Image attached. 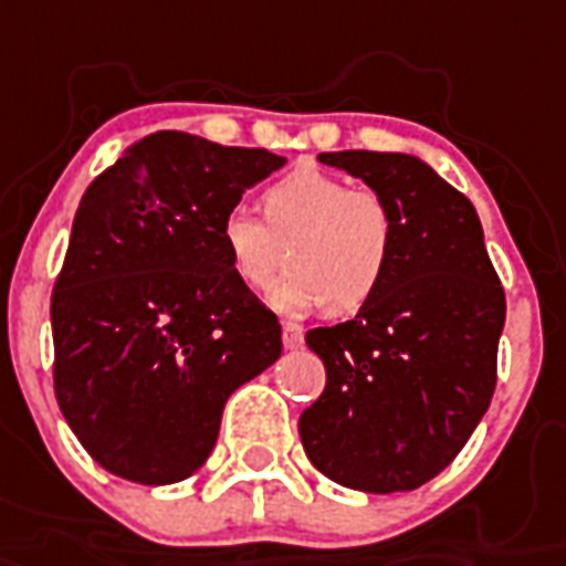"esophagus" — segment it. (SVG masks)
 Masks as SVG:
<instances>
[{
	"instance_id": "obj_1",
	"label": "esophagus",
	"mask_w": 566,
	"mask_h": 566,
	"mask_svg": "<svg viewBox=\"0 0 566 566\" xmlns=\"http://www.w3.org/2000/svg\"><path fill=\"white\" fill-rule=\"evenodd\" d=\"M305 335H302V328L296 323H282V344L284 349H300Z\"/></svg>"
}]
</instances>
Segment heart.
Segmentation results:
<instances>
[{"instance_id":"1","label":"heart","mask_w":566,"mask_h":566,"mask_svg":"<svg viewBox=\"0 0 566 566\" xmlns=\"http://www.w3.org/2000/svg\"><path fill=\"white\" fill-rule=\"evenodd\" d=\"M264 220L234 205L222 213L220 243L231 273L261 287L284 258L291 266L270 287L282 311H308L326 302L332 314H353L385 284L396 255L399 226L385 196L349 188L319 167H296L261 196Z\"/></svg>"}]
</instances>
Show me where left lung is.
<instances>
[{"mask_svg":"<svg viewBox=\"0 0 566 566\" xmlns=\"http://www.w3.org/2000/svg\"><path fill=\"white\" fill-rule=\"evenodd\" d=\"M319 161L385 196L399 240L376 296L305 335L326 390L302 411V447L344 488L413 491L452 464L491 405L505 293L473 202L429 164L364 149Z\"/></svg>","mask_w":566,"mask_h":566,"instance_id":"left-lung-1","label":"left lung"}]
</instances>
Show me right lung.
<instances>
[{
    "mask_svg": "<svg viewBox=\"0 0 566 566\" xmlns=\"http://www.w3.org/2000/svg\"><path fill=\"white\" fill-rule=\"evenodd\" d=\"M282 164L155 132L84 190L52 291V376L64 420L108 473L193 475L226 399L282 355L279 319L220 243L222 213Z\"/></svg>",
    "mask_w": 566,
    "mask_h": 566,
    "instance_id": "1",
    "label": "right lung"
}]
</instances>
